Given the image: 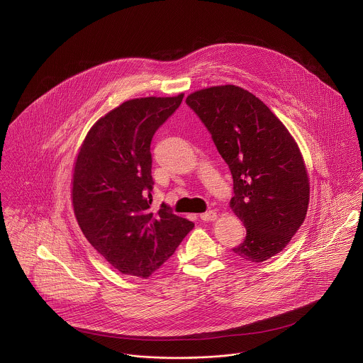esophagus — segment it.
<instances>
[{
    "instance_id": "1",
    "label": "esophagus",
    "mask_w": 363,
    "mask_h": 363,
    "mask_svg": "<svg viewBox=\"0 0 363 363\" xmlns=\"http://www.w3.org/2000/svg\"><path fill=\"white\" fill-rule=\"evenodd\" d=\"M200 218H201L203 220H215V219L218 218V212L211 209V211H207V212L201 213V215H200Z\"/></svg>"
}]
</instances>
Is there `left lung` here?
Returning a JSON list of instances; mask_svg holds the SVG:
<instances>
[{
    "label": "left lung",
    "instance_id": "1",
    "mask_svg": "<svg viewBox=\"0 0 363 363\" xmlns=\"http://www.w3.org/2000/svg\"><path fill=\"white\" fill-rule=\"evenodd\" d=\"M187 104L207 125L233 177L230 209L246 239L233 252L262 262L281 253L302 226L311 182L299 145L252 92L219 85L190 94Z\"/></svg>",
    "mask_w": 363,
    "mask_h": 363
}]
</instances>
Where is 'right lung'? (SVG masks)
Here are the masks:
<instances>
[{"label":"right lung","instance_id":"add662e5","mask_svg":"<svg viewBox=\"0 0 363 363\" xmlns=\"http://www.w3.org/2000/svg\"><path fill=\"white\" fill-rule=\"evenodd\" d=\"M183 96L125 101L91 127L75 156L71 200L77 222L124 275H152L194 228L164 204L151 212L148 201L154 187L151 141Z\"/></svg>","mask_w":363,"mask_h":363}]
</instances>
